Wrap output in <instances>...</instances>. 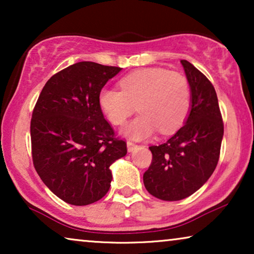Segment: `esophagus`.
I'll list each match as a JSON object with an SVG mask.
<instances>
[{
    "label": "esophagus",
    "mask_w": 254,
    "mask_h": 254,
    "mask_svg": "<svg viewBox=\"0 0 254 254\" xmlns=\"http://www.w3.org/2000/svg\"><path fill=\"white\" fill-rule=\"evenodd\" d=\"M138 147H140V145L134 143V142H131V141L127 142V149H128V151H129V152H133L134 150H136Z\"/></svg>",
    "instance_id": "esophagus-1"
}]
</instances>
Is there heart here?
Returning a JSON list of instances; mask_svg holds the SVG:
<instances>
[{"mask_svg": "<svg viewBox=\"0 0 254 254\" xmlns=\"http://www.w3.org/2000/svg\"><path fill=\"white\" fill-rule=\"evenodd\" d=\"M119 89L104 88L98 95L99 107L111 124L121 126L134 113L141 114L124 128L135 140L149 137L159 129L171 134L185 123L190 110L189 81L179 72L164 68H144L120 79Z\"/></svg>", "mask_w": 254, "mask_h": 254, "instance_id": "heart-1", "label": "heart"}]
</instances>
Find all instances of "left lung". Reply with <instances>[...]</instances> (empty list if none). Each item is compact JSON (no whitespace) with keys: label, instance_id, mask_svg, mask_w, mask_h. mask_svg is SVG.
I'll return each instance as SVG.
<instances>
[{"label":"left lung","instance_id":"left-lung-1","mask_svg":"<svg viewBox=\"0 0 254 254\" xmlns=\"http://www.w3.org/2000/svg\"><path fill=\"white\" fill-rule=\"evenodd\" d=\"M180 62L192 92L190 116L165 143L149 147L152 159L143 175L148 192L164 201L185 199L209 179L220 158L224 131L211 82L187 60Z\"/></svg>","mask_w":254,"mask_h":254}]
</instances>
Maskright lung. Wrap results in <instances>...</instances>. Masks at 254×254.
Listing matches in <instances>:
<instances>
[{"mask_svg": "<svg viewBox=\"0 0 254 254\" xmlns=\"http://www.w3.org/2000/svg\"><path fill=\"white\" fill-rule=\"evenodd\" d=\"M119 67L83 61L54 74L41 90L31 119L34 169L64 202L86 206L109 192L110 165L127 154L104 118L98 95Z\"/></svg>", "mask_w": 254, "mask_h": 254, "instance_id": "1", "label": "right lung"}]
</instances>
